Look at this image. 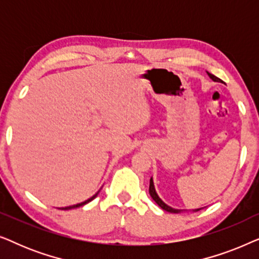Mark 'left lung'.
Wrapping results in <instances>:
<instances>
[{"label": "left lung", "mask_w": 259, "mask_h": 259, "mask_svg": "<svg viewBox=\"0 0 259 259\" xmlns=\"http://www.w3.org/2000/svg\"><path fill=\"white\" fill-rule=\"evenodd\" d=\"M207 74H208V76L211 77L212 80L213 81H217V82H222V80L219 79V77H217V76H214L213 74H210L207 72ZM150 194H151V197H152V199H153L155 203H157L159 206H160L162 210H165V211H167V212H171V213H179V212H182L183 210H177V208H173V207H171V206H168V205H166L164 201H162L160 198H159V196L157 194V192H155V189H154V184H153V180H152V178H151V180H150ZM200 208H197V210H194V211H199Z\"/></svg>", "instance_id": "obj_1"}]
</instances>
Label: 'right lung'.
I'll return each mask as SVG.
<instances>
[{"mask_svg":"<svg viewBox=\"0 0 259 259\" xmlns=\"http://www.w3.org/2000/svg\"><path fill=\"white\" fill-rule=\"evenodd\" d=\"M99 192H100V191H98V192H97V193H95L93 197H91V198H90V199H87V200H84V201H82V203H80V204H75V205H72V206H66V207H62V208H61V210H70V208H75V207H80V206H82V205H84V204H87V203H90V201H91V200H93V199H94V198L98 196V193H99Z\"/></svg>","mask_w":259,"mask_h":259,"instance_id":"add662e5","label":"right lung"}]
</instances>
